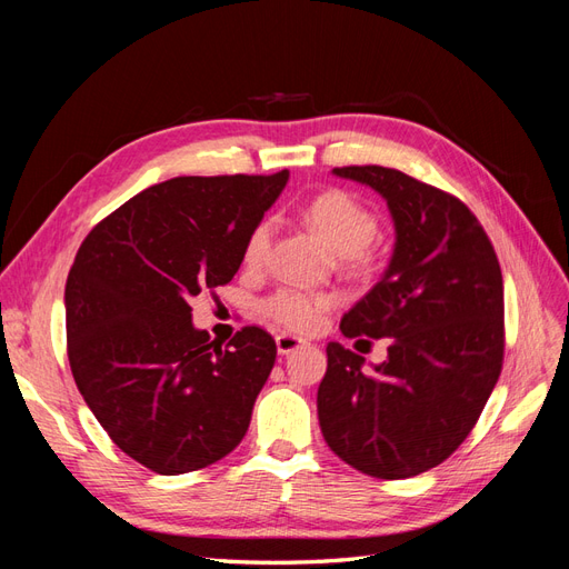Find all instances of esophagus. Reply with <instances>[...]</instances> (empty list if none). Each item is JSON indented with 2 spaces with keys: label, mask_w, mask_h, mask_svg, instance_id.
Wrapping results in <instances>:
<instances>
[{
  "label": "esophagus",
  "mask_w": 569,
  "mask_h": 569,
  "mask_svg": "<svg viewBox=\"0 0 569 569\" xmlns=\"http://www.w3.org/2000/svg\"><path fill=\"white\" fill-rule=\"evenodd\" d=\"M274 343H278V353H280V356H287V353H291V351L301 349L306 341H303L301 337H295V335H278V337H274Z\"/></svg>",
  "instance_id": "obj_1"
}]
</instances>
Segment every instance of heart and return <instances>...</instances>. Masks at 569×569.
Masks as SVG:
<instances>
[{"label": "heart", "mask_w": 569, "mask_h": 569, "mask_svg": "<svg viewBox=\"0 0 569 569\" xmlns=\"http://www.w3.org/2000/svg\"><path fill=\"white\" fill-rule=\"evenodd\" d=\"M303 218L327 244L341 253L349 266H363L368 261L366 247L377 234V216L356 197L330 189L306 203ZM274 234V220L263 218L251 228L244 242V263L258 268L270 251ZM337 303L330 291H306L282 287L263 301V313L291 332H313L322 316Z\"/></svg>", "instance_id": "1"}]
</instances>
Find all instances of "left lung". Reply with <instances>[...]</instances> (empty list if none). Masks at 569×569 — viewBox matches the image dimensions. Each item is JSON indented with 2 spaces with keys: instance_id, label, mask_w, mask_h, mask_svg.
Masks as SVG:
<instances>
[{
  "instance_id": "8db88e82",
  "label": "left lung",
  "mask_w": 569,
  "mask_h": 569,
  "mask_svg": "<svg viewBox=\"0 0 569 569\" xmlns=\"http://www.w3.org/2000/svg\"><path fill=\"white\" fill-rule=\"evenodd\" d=\"M335 176L372 187L393 220L391 261L341 318L343 337H389L387 360L327 343L318 420L327 446L380 479L416 477L472 432L503 366V274L460 199L385 166Z\"/></svg>"
}]
</instances>
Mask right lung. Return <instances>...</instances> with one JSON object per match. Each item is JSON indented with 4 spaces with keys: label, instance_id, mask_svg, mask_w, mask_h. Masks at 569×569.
Masks as SVG:
<instances>
[{
    "label": "right lung",
    "instance_id": "1",
    "mask_svg": "<svg viewBox=\"0 0 569 569\" xmlns=\"http://www.w3.org/2000/svg\"><path fill=\"white\" fill-rule=\"evenodd\" d=\"M287 180V170L166 180L78 249L66 280L73 380L118 449L153 472L201 470L247 435L274 339L242 327L222 349L192 325L189 301L234 278Z\"/></svg>",
    "mask_w": 569,
    "mask_h": 569
}]
</instances>
